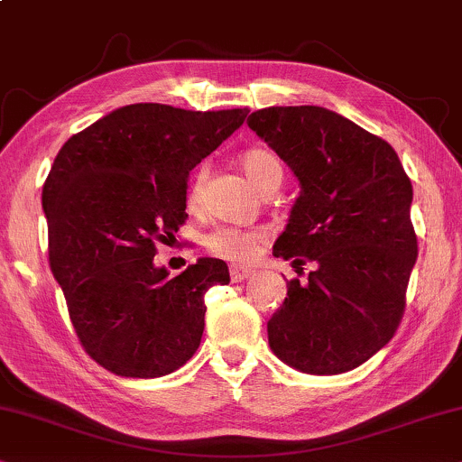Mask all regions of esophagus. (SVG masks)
<instances>
[{"mask_svg":"<svg viewBox=\"0 0 462 462\" xmlns=\"http://www.w3.org/2000/svg\"><path fill=\"white\" fill-rule=\"evenodd\" d=\"M251 276H254V270H251V268H238V266L230 268L232 282H243V281L251 279Z\"/></svg>","mask_w":462,"mask_h":462,"instance_id":"esophagus-1","label":"esophagus"}]
</instances>
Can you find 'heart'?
Listing matches in <instances>:
<instances>
[{"label":"heart","mask_w":462,"mask_h":462,"mask_svg":"<svg viewBox=\"0 0 462 462\" xmlns=\"http://www.w3.org/2000/svg\"><path fill=\"white\" fill-rule=\"evenodd\" d=\"M241 167L249 181L263 194L270 188H279L282 180V164L279 156L268 147H249L241 153ZM205 186V167L196 171L188 188V205H199ZM266 241V232L260 227H232L224 226L208 232L205 238L207 249L227 262H251Z\"/></svg>","instance_id":"obj_1"}]
</instances>
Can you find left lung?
<instances>
[{"label":"left lung","instance_id":"8db88e82","mask_svg":"<svg viewBox=\"0 0 462 462\" xmlns=\"http://www.w3.org/2000/svg\"><path fill=\"white\" fill-rule=\"evenodd\" d=\"M247 125L302 186L274 255L317 263L306 285L287 281L270 348L304 374L355 370L389 344L405 310L418 255L410 177L384 139L325 107L257 109Z\"/></svg>","mask_w":462,"mask_h":462}]
</instances>
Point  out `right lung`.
Wrapping results in <instances>:
<instances>
[{
  "instance_id": "obj_1",
  "label": "right lung",
  "mask_w": 462,
  "mask_h": 462,
  "mask_svg": "<svg viewBox=\"0 0 462 462\" xmlns=\"http://www.w3.org/2000/svg\"><path fill=\"white\" fill-rule=\"evenodd\" d=\"M247 114L134 103L54 158L42 189L48 262L79 344L112 374L167 376L199 348L207 289L230 282L226 262L200 257L171 279L153 255L186 224L189 171Z\"/></svg>"
}]
</instances>
